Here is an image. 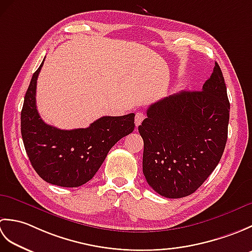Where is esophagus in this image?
I'll use <instances>...</instances> for the list:
<instances>
[{
  "label": "esophagus",
  "instance_id": "esophagus-1",
  "mask_svg": "<svg viewBox=\"0 0 252 252\" xmlns=\"http://www.w3.org/2000/svg\"><path fill=\"white\" fill-rule=\"evenodd\" d=\"M145 119V115L143 112H136L135 114V126H141V123L143 122V120Z\"/></svg>",
  "mask_w": 252,
  "mask_h": 252
}]
</instances>
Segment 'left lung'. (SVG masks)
<instances>
[{
	"label": "left lung",
	"instance_id": "left-lung-1",
	"mask_svg": "<svg viewBox=\"0 0 252 252\" xmlns=\"http://www.w3.org/2000/svg\"><path fill=\"white\" fill-rule=\"evenodd\" d=\"M229 101L216 63L202 91H182L152 104L138 132L143 173L159 195H191L216 169L227 141Z\"/></svg>",
	"mask_w": 252,
	"mask_h": 252
}]
</instances>
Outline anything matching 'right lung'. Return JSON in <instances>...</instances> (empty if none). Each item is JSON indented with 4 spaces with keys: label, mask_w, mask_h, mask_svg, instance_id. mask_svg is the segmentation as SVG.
<instances>
[{
    "label": "right lung",
    "mask_w": 252,
    "mask_h": 252,
    "mask_svg": "<svg viewBox=\"0 0 252 252\" xmlns=\"http://www.w3.org/2000/svg\"><path fill=\"white\" fill-rule=\"evenodd\" d=\"M43 62L33 73L21 110V136L32 167L47 183L78 187L87 183L122 137L134 130V114L101 117L85 129L61 130L41 119L35 104L36 80Z\"/></svg>",
    "instance_id": "1"
}]
</instances>
